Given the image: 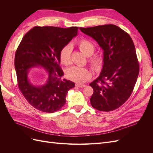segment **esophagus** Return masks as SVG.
<instances>
[{
	"label": "esophagus",
	"instance_id": "obj_1",
	"mask_svg": "<svg viewBox=\"0 0 153 153\" xmlns=\"http://www.w3.org/2000/svg\"><path fill=\"white\" fill-rule=\"evenodd\" d=\"M76 86L78 87H85L86 85H83V84H76Z\"/></svg>",
	"mask_w": 153,
	"mask_h": 153
}]
</instances>
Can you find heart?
I'll use <instances>...</instances> for the list:
<instances>
[{
	"mask_svg": "<svg viewBox=\"0 0 153 153\" xmlns=\"http://www.w3.org/2000/svg\"><path fill=\"white\" fill-rule=\"evenodd\" d=\"M78 48L87 56H89V62L91 67L95 70H99L102 67L103 58L100 55H92L95 51V46L91 41L86 39H82L77 42ZM72 47L71 45L64 47L60 52V59L62 64L65 65H70L71 61ZM92 76L90 69L85 67L74 66L68 69L67 76L69 79L79 84L87 82Z\"/></svg>",
	"mask_w": 153,
	"mask_h": 153,
	"instance_id": "heart-1",
	"label": "heart"
}]
</instances>
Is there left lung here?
I'll return each mask as SVG.
<instances>
[{
    "label": "left lung",
    "instance_id": "left-lung-1",
    "mask_svg": "<svg viewBox=\"0 0 153 153\" xmlns=\"http://www.w3.org/2000/svg\"><path fill=\"white\" fill-rule=\"evenodd\" d=\"M80 29L96 41L103 50L102 70L89 84L94 90L91 104L100 111L114 110L131 96L139 73L133 40L126 32L112 24Z\"/></svg>",
    "mask_w": 153,
    "mask_h": 153
}]
</instances>
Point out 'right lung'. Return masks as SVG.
I'll list each match as a JSON object with an SVG mask.
<instances>
[{
    "label": "right lung",
    "instance_id": "1",
    "mask_svg": "<svg viewBox=\"0 0 153 153\" xmlns=\"http://www.w3.org/2000/svg\"><path fill=\"white\" fill-rule=\"evenodd\" d=\"M77 27H34L24 36L15 53V67L19 89L28 102L44 112L53 113L66 103L75 83L62 78L60 52L78 34ZM37 68L48 75L45 85L35 86L29 73Z\"/></svg>",
    "mask_w": 153,
    "mask_h": 153
}]
</instances>
